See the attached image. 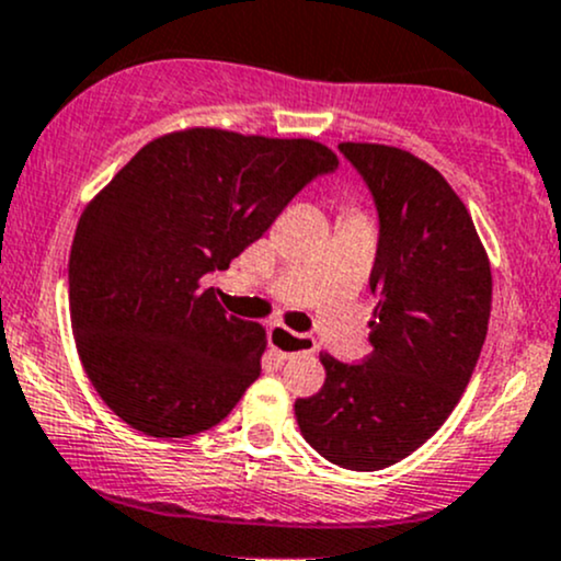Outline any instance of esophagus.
<instances>
[{"label": "esophagus", "instance_id": "esophagus-1", "mask_svg": "<svg viewBox=\"0 0 561 561\" xmlns=\"http://www.w3.org/2000/svg\"><path fill=\"white\" fill-rule=\"evenodd\" d=\"M268 341L282 357L293 355H311L317 350V341L309 333H293L285 325H271L268 328Z\"/></svg>", "mask_w": 561, "mask_h": 561}]
</instances>
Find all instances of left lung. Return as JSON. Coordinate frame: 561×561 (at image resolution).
I'll return each instance as SVG.
<instances>
[{"instance_id": "8db88e82", "label": "left lung", "mask_w": 561, "mask_h": 561, "mask_svg": "<svg viewBox=\"0 0 561 561\" xmlns=\"http://www.w3.org/2000/svg\"><path fill=\"white\" fill-rule=\"evenodd\" d=\"M363 176L379 244L363 363L322 355L325 385L296 400L306 444L346 470L400 462L462 398L492 309V271L468 209L430 163L387 145H339Z\"/></svg>"}]
</instances>
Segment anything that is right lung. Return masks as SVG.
I'll return each mask as SVG.
<instances>
[{
  "mask_svg": "<svg viewBox=\"0 0 561 561\" xmlns=\"http://www.w3.org/2000/svg\"><path fill=\"white\" fill-rule=\"evenodd\" d=\"M339 158L311 139L191 128L145 145L88 204L69 255V314L88 379L152 438L226 420L261 376L265 330L202 279L274 226Z\"/></svg>",
  "mask_w": 561,
  "mask_h": 561,
  "instance_id": "right-lung-1",
  "label": "right lung"
}]
</instances>
